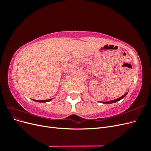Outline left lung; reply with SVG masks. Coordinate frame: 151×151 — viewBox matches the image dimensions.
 Listing matches in <instances>:
<instances>
[{"mask_svg": "<svg viewBox=\"0 0 151 151\" xmlns=\"http://www.w3.org/2000/svg\"><path fill=\"white\" fill-rule=\"evenodd\" d=\"M127 93H128V92L127 93H125L124 95H123V96H122L121 97H120V98H117V99H114V100H111V101H105V102H103V101H100V103H103V104H111V103H116V102H117V101H120V100H121V99H122L124 97H125V96L127 94Z\"/></svg>", "mask_w": 151, "mask_h": 151, "instance_id": "8db88e82", "label": "left lung"}]
</instances>
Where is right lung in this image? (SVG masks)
<instances>
[{
    "label": "right lung",
    "mask_w": 151,
    "mask_h": 151,
    "mask_svg": "<svg viewBox=\"0 0 151 151\" xmlns=\"http://www.w3.org/2000/svg\"><path fill=\"white\" fill-rule=\"evenodd\" d=\"M52 99H46V100H35V99H33V100L36 102H38V103H47V102H49L51 101Z\"/></svg>",
    "instance_id": "add662e5"
}]
</instances>
